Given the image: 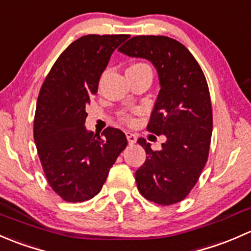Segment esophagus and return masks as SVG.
Masks as SVG:
<instances>
[{"label":"esophagus","mask_w":251,"mask_h":251,"mask_svg":"<svg viewBox=\"0 0 251 251\" xmlns=\"http://www.w3.org/2000/svg\"><path fill=\"white\" fill-rule=\"evenodd\" d=\"M126 139H128V143L130 145L135 144L136 140H138V136H136V134L130 133V131H126Z\"/></svg>","instance_id":"34e87169"}]
</instances>
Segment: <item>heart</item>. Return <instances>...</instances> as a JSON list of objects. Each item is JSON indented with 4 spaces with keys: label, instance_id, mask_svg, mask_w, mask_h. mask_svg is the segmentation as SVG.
<instances>
[{
    "label": "heart",
    "instance_id": "heart-1",
    "mask_svg": "<svg viewBox=\"0 0 251 251\" xmlns=\"http://www.w3.org/2000/svg\"><path fill=\"white\" fill-rule=\"evenodd\" d=\"M134 65H143V64H134ZM123 121H125L126 123H128V125H131V123H133V118L129 117V116H125V117H123Z\"/></svg>",
    "mask_w": 251,
    "mask_h": 251
}]
</instances>
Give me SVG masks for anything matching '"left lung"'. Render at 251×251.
Returning a JSON list of instances; mask_svg holds the SVG:
<instances>
[{"mask_svg":"<svg viewBox=\"0 0 251 251\" xmlns=\"http://www.w3.org/2000/svg\"><path fill=\"white\" fill-rule=\"evenodd\" d=\"M118 50L151 61L161 84L147 130L163 134L167 141L153 151L139 138L147 156L135 173L138 190L161 205L181 202L197 183L209 156L213 111L205 76L190 50L167 36H135Z\"/></svg>","mask_w":251,"mask_h":251,"instance_id":"8db88e82","label":"left lung"}]
</instances>
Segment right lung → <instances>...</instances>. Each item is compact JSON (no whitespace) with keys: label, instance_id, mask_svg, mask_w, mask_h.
Returning a JSON list of instances; mask_svg holds the SVG:
<instances>
[{"label":"right lung","instance_id":"1","mask_svg":"<svg viewBox=\"0 0 251 251\" xmlns=\"http://www.w3.org/2000/svg\"><path fill=\"white\" fill-rule=\"evenodd\" d=\"M128 37L82 36L60 54L41 87L33 139L48 183L66 202L97 196L128 144L120 129L108 126L100 136L84 126L86 106L111 54Z\"/></svg>","mask_w":251,"mask_h":251}]
</instances>
